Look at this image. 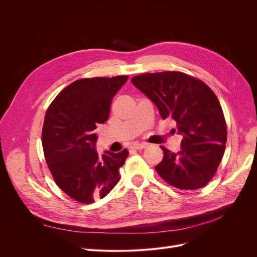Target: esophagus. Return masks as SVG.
Wrapping results in <instances>:
<instances>
[{
	"mask_svg": "<svg viewBox=\"0 0 257 257\" xmlns=\"http://www.w3.org/2000/svg\"><path fill=\"white\" fill-rule=\"evenodd\" d=\"M147 147V144H139V143H135L132 145V148L135 150H143Z\"/></svg>",
	"mask_w": 257,
	"mask_h": 257,
	"instance_id": "1",
	"label": "esophagus"
}]
</instances>
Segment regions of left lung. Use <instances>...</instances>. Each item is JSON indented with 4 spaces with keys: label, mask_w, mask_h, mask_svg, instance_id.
<instances>
[{
    "label": "left lung",
    "mask_w": 257,
    "mask_h": 257,
    "mask_svg": "<svg viewBox=\"0 0 257 257\" xmlns=\"http://www.w3.org/2000/svg\"><path fill=\"white\" fill-rule=\"evenodd\" d=\"M132 83L157 106L163 120L172 118L182 136L181 150L161 147L164 158L155 170L181 190L203 188L214 176L227 139L219 99L207 84L179 72L143 74Z\"/></svg>",
    "instance_id": "obj_1"
}]
</instances>
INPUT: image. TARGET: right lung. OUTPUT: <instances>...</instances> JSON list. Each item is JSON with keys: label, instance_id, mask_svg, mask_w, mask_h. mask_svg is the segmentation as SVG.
Wrapping results in <instances>:
<instances>
[{"label": "right lung", "instance_id": "1", "mask_svg": "<svg viewBox=\"0 0 257 257\" xmlns=\"http://www.w3.org/2000/svg\"><path fill=\"white\" fill-rule=\"evenodd\" d=\"M127 76L76 80L62 90L45 115V159L59 188L82 204L103 198L118 183L128 151L95 149L94 130L109 116L110 104Z\"/></svg>", "mask_w": 257, "mask_h": 257}]
</instances>
